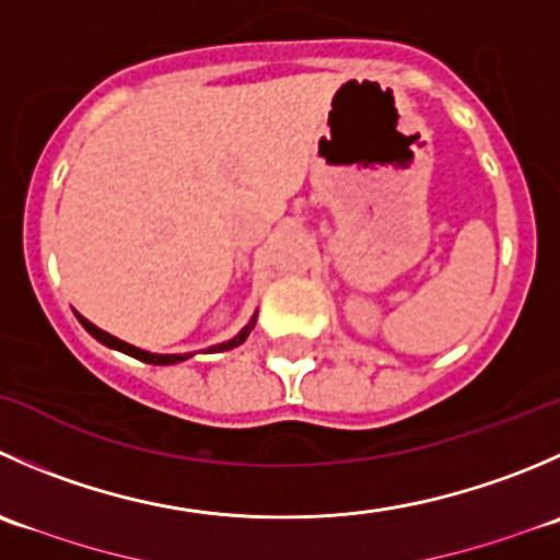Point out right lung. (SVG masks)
Here are the masks:
<instances>
[{
    "label": "right lung",
    "instance_id": "obj_1",
    "mask_svg": "<svg viewBox=\"0 0 560 560\" xmlns=\"http://www.w3.org/2000/svg\"><path fill=\"white\" fill-rule=\"evenodd\" d=\"M79 323L84 325V328H86V334H92V336H95V339L101 341V345H106V347H114V350L125 352V355H133V358H139V361H144V363H155V366H166V363H177V361H186V358H188V355H155V352L139 350V347L128 345V341H119V339H114V336H112V334H106V330L95 328V325H92L90 319L79 317ZM252 328H254V319H252V323L246 325V328L241 330V334L235 336V339H232V341H226V345H219V347H213V352H219V350H232V347L243 345V341H246V336L252 334Z\"/></svg>",
    "mask_w": 560,
    "mask_h": 560
}]
</instances>
